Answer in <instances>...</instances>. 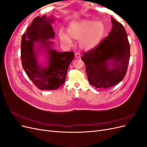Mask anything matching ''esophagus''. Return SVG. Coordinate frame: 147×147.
<instances>
[{"label": "esophagus", "mask_w": 147, "mask_h": 147, "mask_svg": "<svg viewBox=\"0 0 147 147\" xmlns=\"http://www.w3.org/2000/svg\"><path fill=\"white\" fill-rule=\"evenodd\" d=\"M75 57H76V58H80V57H81V55H80V53H76L75 54Z\"/></svg>", "instance_id": "1"}]
</instances>
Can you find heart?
<instances>
[{"label": "heart", "instance_id": "b5f03b06", "mask_svg": "<svg viewBox=\"0 0 147 147\" xmlns=\"http://www.w3.org/2000/svg\"><path fill=\"white\" fill-rule=\"evenodd\" d=\"M106 26L101 21L83 20L70 26L67 29L71 38L79 40V46L83 50H91L99 45L106 33ZM60 40L70 44L72 40L67 35L59 34Z\"/></svg>", "mask_w": 147, "mask_h": 147}]
</instances>
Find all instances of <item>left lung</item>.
I'll return each instance as SVG.
<instances>
[{"label": "left lung", "instance_id": "left-lung-1", "mask_svg": "<svg viewBox=\"0 0 147 147\" xmlns=\"http://www.w3.org/2000/svg\"><path fill=\"white\" fill-rule=\"evenodd\" d=\"M112 30L99 45L83 53L88 82L98 88L117 85L127 72L130 45L124 26L112 17Z\"/></svg>", "mask_w": 147, "mask_h": 147}]
</instances>
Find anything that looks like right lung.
Masks as SVG:
<instances>
[{
	"mask_svg": "<svg viewBox=\"0 0 147 147\" xmlns=\"http://www.w3.org/2000/svg\"><path fill=\"white\" fill-rule=\"evenodd\" d=\"M53 21V18H47L45 15L36 17L22 37V65L33 83L42 90H57L65 82L69 64L74 57L73 51L59 53L51 49L53 42L49 39L55 35L50 24ZM35 42L39 44L38 50L35 49ZM40 49L47 53V67L38 62L37 53Z\"/></svg>",
	"mask_w": 147,
	"mask_h": 147,
	"instance_id": "add662e5",
	"label": "right lung"
}]
</instances>
